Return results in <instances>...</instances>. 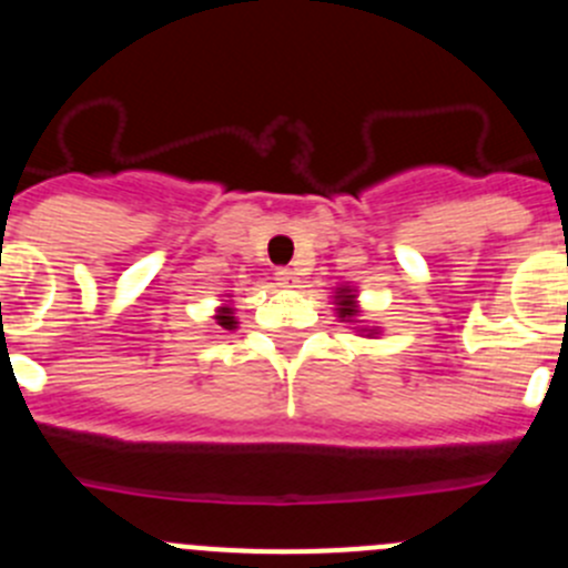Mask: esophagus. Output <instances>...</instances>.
Wrapping results in <instances>:
<instances>
[{"instance_id":"esophagus-1","label":"esophagus","mask_w":568,"mask_h":568,"mask_svg":"<svg viewBox=\"0 0 568 568\" xmlns=\"http://www.w3.org/2000/svg\"><path fill=\"white\" fill-rule=\"evenodd\" d=\"M277 280H280V285H285V288H294L296 283H300V277H296V272L294 268H288V266H283V268H277Z\"/></svg>"}]
</instances>
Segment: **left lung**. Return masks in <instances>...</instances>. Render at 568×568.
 Masks as SVG:
<instances>
[{"label":"left lung","instance_id":"obj_1","mask_svg":"<svg viewBox=\"0 0 568 568\" xmlns=\"http://www.w3.org/2000/svg\"><path fill=\"white\" fill-rule=\"evenodd\" d=\"M335 305H338V316L341 318H355L357 316L355 294H352L349 288H338V296H335Z\"/></svg>","mask_w":568,"mask_h":568}]
</instances>
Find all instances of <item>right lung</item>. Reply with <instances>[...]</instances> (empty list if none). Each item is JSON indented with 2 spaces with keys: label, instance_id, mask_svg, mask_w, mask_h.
Masks as SVG:
<instances>
[{
  "label": "right lung",
  "instance_id": "add662e5",
  "mask_svg": "<svg viewBox=\"0 0 568 568\" xmlns=\"http://www.w3.org/2000/svg\"><path fill=\"white\" fill-rule=\"evenodd\" d=\"M219 324H222V327L224 329H235V324H239V322H235V316H233V307H222V311H219Z\"/></svg>",
  "mask_w": 568,
  "mask_h": 568
}]
</instances>
